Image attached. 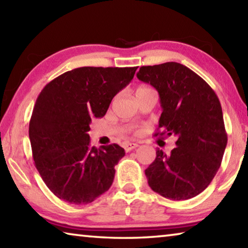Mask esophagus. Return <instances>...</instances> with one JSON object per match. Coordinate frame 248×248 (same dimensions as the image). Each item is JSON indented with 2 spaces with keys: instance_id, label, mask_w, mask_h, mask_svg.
<instances>
[{
  "instance_id": "obj_1",
  "label": "esophagus",
  "mask_w": 248,
  "mask_h": 248,
  "mask_svg": "<svg viewBox=\"0 0 248 248\" xmlns=\"http://www.w3.org/2000/svg\"><path fill=\"white\" fill-rule=\"evenodd\" d=\"M139 145L138 143H134V142H125V143H124V149L125 152H130V151L136 149L137 146Z\"/></svg>"
}]
</instances>
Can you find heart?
Instances as JSON below:
<instances>
[{
    "mask_svg": "<svg viewBox=\"0 0 248 248\" xmlns=\"http://www.w3.org/2000/svg\"><path fill=\"white\" fill-rule=\"evenodd\" d=\"M144 90H148V87H144V86H141L139 89L137 90V92H141V91H144Z\"/></svg>",
    "mask_w": 248,
    "mask_h": 248,
    "instance_id": "b5f03b06",
    "label": "heart"
}]
</instances>
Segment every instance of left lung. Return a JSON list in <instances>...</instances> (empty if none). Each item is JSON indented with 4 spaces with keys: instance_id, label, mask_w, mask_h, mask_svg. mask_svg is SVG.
<instances>
[{
    "instance_id": "1",
    "label": "left lung",
    "mask_w": 248,
    "mask_h": 248,
    "mask_svg": "<svg viewBox=\"0 0 248 248\" xmlns=\"http://www.w3.org/2000/svg\"><path fill=\"white\" fill-rule=\"evenodd\" d=\"M137 77L161 98L163 131L154 136L177 137L170 154L156 150L145 170L149 186L167 199L194 198L212 182L228 143L220 100L203 78L177 62L141 66Z\"/></svg>"
}]
</instances>
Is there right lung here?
<instances>
[{"label": "right lung", "mask_w": 248, "mask_h": 248, "mask_svg": "<svg viewBox=\"0 0 248 248\" xmlns=\"http://www.w3.org/2000/svg\"><path fill=\"white\" fill-rule=\"evenodd\" d=\"M137 69L83 66L59 75L40 92L29 139L36 169L59 199L86 204L110 188L124 150L116 143L96 149L87 132Z\"/></svg>", "instance_id": "obj_1"}]
</instances>
